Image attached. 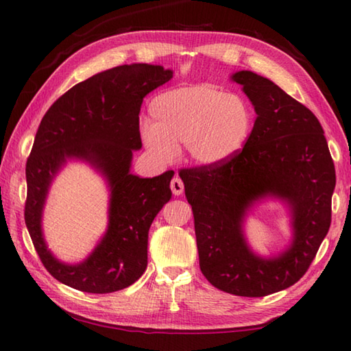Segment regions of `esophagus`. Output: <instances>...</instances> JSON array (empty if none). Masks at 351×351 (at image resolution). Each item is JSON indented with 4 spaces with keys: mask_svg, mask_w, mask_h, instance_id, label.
<instances>
[{
    "mask_svg": "<svg viewBox=\"0 0 351 351\" xmlns=\"http://www.w3.org/2000/svg\"><path fill=\"white\" fill-rule=\"evenodd\" d=\"M170 190H171V193H173L175 196L182 195V191H184V182L181 181V178L175 176L173 180L170 181Z\"/></svg>",
    "mask_w": 351,
    "mask_h": 351,
    "instance_id": "obj_1",
    "label": "esophagus"
}]
</instances>
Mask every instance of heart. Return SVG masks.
I'll use <instances>...</instances> for the list:
<instances>
[{
    "mask_svg": "<svg viewBox=\"0 0 351 351\" xmlns=\"http://www.w3.org/2000/svg\"><path fill=\"white\" fill-rule=\"evenodd\" d=\"M154 125L143 126V140L155 156L173 160L185 143L199 166H219L241 151L252 128V111L240 95L213 86L175 88L151 104Z\"/></svg>",
    "mask_w": 351,
    "mask_h": 351,
    "instance_id": "obj_1",
    "label": "heart"
}]
</instances>
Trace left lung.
I'll use <instances>...</instances> for the list:
<instances>
[{
	"label": "left lung",
	"instance_id": "left-lung-1",
	"mask_svg": "<svg viewBox=\"0 0 351 351\" xmlns=\"http://www.w3.org/2000/svg\"><path fill=\"white\" fill-rule=\"evenodd\" d=\"M232 80L258 114L247 141L219 166L181 169L180 176L206 280L229 294L264 297L308 271L329 232L337 175L324 131L308 107L250 71ZM265 194L285 198L293 210V244L271 260L253 256L241 232L245 210Z\"/></svg>",
	"mask_w": 351,
	"mask_h": 351
}]
</instances>
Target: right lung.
I'll use <instances>...</instances> for the list:
<instances>
[{
  "label": "right lung",
  "mask_w": 351,
  "mask_h": 351,
  "mask_svg": "<svg viewBox=\"0 0 351 351\" xmlns=\"http://www.w3.org/2000/svg\"><path fill=\"white\" fill-rule=\"evenodd\" d=\"M173 75L162 66L123 64L78 83L45 113L27 160L24 219L34 249L52 278L71 288L107 294L132 285L147 265V232L171 197L173 170L155 178L130 173L141 147L143 98ZM90 160L108 176L110 225L93 255L78 266L58 263L46 249L40 217L50 180L66 158Z\"/></svg>",
  "instance_id": "right-lung-1"
}]
</instances>
